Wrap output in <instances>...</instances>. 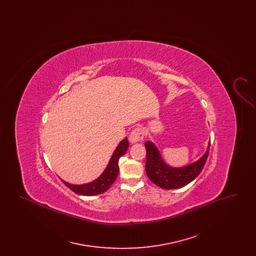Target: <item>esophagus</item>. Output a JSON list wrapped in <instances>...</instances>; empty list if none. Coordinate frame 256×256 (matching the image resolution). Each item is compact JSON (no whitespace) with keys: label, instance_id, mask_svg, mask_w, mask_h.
Wrapping results in <instances>:
<instances>
[{"label":"esophagus","instance_id":"obj_1","mask_svg":"<svg viewBox=\"0 0 256 256\" xmlns=\"http://www.w3.org/2000/svg\"><path fill=\"white\" fill-rule=\"evenodd\" d=\"M145 136H146V132H145L144 128H136L132 132V134H130V141L132 144L136 142H140V141L144 140Z\"/></svg>","mask_w":256,"mask_h":256}]
</instances>
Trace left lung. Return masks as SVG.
<instances>
[{
	"label": "left lung",
	"instance_id": "1",
	"mask_svg": "<svg viewBox=\"0 0 256 256\" xmlns=\"http://www.w3.org/2000/svg\"><path fill=\"white\" fill-rule=\"evenodd\" d=\"M145 146L146 172L150 180L163 189H176L194 180L202 170L209 154L210 144L202 158L183 168H172L166 165L159 154L158 150L152 142L146 141Z\"/></svg>",
	"mask_w": 256,
	"mask_h": 256
}]
</instances>
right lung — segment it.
Instances as JSON below:
<instances>
[{
	"mask_svg": "<svg viewBox=\"0 0 256 256\" xmlns=\"http://www.w3.org/2000/svg\"><path fill=\"white\" fill-rule=\"evenodd\" d=\"M128 148V139L124 138L121 143L116 148L112 158L110 159V164L108 165L102 174L93 182L87 183L84 185H73L70 183H63L71 189L73 192L84 196H94L102 194L110 189V186L114 183L117 178L119 172V159L124 156Z\"/></svg>",
	"mask_w": 256,
	"mask_h": 256,
	"instance_id": "1",
	"label": "right lung"
}]
</instances>
